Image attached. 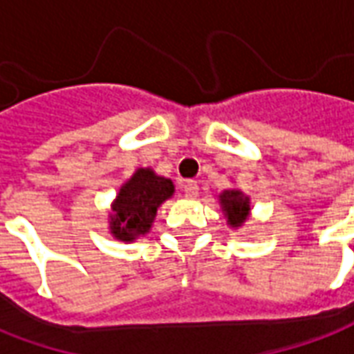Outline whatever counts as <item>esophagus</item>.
<instances>
[{"label": "esophagus", "instance_id": "obj_1", "mask_svg": "<svg viewBox=\"0 0 354 354\" xmlns=\"http://www.w3.org/2000/svg\"><path fill=\"white\" fill-rule=\"evenodd\" d=\"M184 196H186L187 199H196V197L199 196V186H197V182L187 180L186 184H184Z\"/></svg>", "mask_w": 354, "mask_h": 354}]
</instances>
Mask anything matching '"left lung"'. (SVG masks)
<instances>
[{
    "label": "left lung",
    "mask_w": 354,
    "mask_h": 354,
    "mask_svg": "<svg viewBox=\"0 0 354 354\" xmlns=\"http://www.w3.org/2000/svg\"><path fill=\"white\" fill-rule=\"evenodd\" d=\"M218 205L221 211L227 218V225L234 230H240L244 227V223L252 213V203H250V196H246L242 189L238 187H228L218 194Z\"/></svg>",
    "instance_id": "left-lung-1"
}]
</instances>
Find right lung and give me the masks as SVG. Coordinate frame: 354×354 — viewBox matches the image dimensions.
I'll list each match as a JSON object with an SVG mask.
<instances>
[{
  "mask_svg": "<svg viewBox=\"0 0 354 354\" xmlns=\"http://www.w3.org/2000/svg\"><path fill=\"white\" fill-rule=\"evenodd\" d=\"M174 196V182L151 167L137 168L110 205L108 232L120 242H136L153 228L158 207Z\"/></svg>",
  "mask_w": 354,
  "mask_h": 354,
  "instance_id": "1",
  "label": "right lung"
}]
</instances>
